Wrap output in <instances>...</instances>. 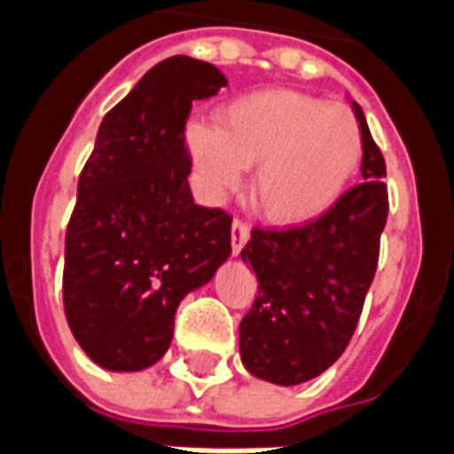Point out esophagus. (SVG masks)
Listing matches in <instances>:
<instances>
[{
	"label": "esophagus",
	"instance_id": "1",
	"mask_svg": "<svg viewBox=\"0 0 454 454\" xmlns=\"http://www.w3.org/2000/svg\"><path fill=\"white\" fill-rule=\"evenodd\" d=\"M247 240H250V228L245 226L243 221H233V226H231V247H233V254H240V250H243Z\"/></svg>",
	"mask_w": 454,
	"mask_h": 454
}]
</instances>
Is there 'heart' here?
<instances>
[{"label":"heart","instance_id":"heart-1","mask_svg":"<svg viewBox=\"0 0 454 454\" xmlns=\"http://www.w3.org/2000/svg\"><path fill=\"white\" fill-rule=\"evenodd\" d=\"M216 127L192 122L187 146L216 190L254 168L250 197L274 226H305L347 192L364 159V132L347 106L274 89L231 100Z\"/></svg>","mask_w":454,"mask_h":454}]
</instances>
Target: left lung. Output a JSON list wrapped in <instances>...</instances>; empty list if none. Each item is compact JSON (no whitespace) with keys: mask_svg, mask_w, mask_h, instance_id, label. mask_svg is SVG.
<instances>
[{"mask_svg":"<svg viewBox=\"0 0 454 454\" xmlns=\"http://www.w3.org/2000/svg\"><path fill=\"white\" fill-rule=\"evenodd\" d=\"M351 107L364 132V183L308 226L254 228L240 253L260 284L240 322V358L254 378L281 387L317 378L344 354L378 267L387 221L385 159L361 106Z\"/></svg>","mask_w":454,"mask_h":454,"instance_id":"left-lung-1","label":"left lung"}]
</instances>
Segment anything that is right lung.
<instances>
[{
	"label": "right lung",
	"mask_w": 454,
	"mask_h": 454,
	"mask_svg": "<svg viewBox=\"0 0 454 454\" xmlns=\"http://www.w3.org/2000/svg\"><path fill=\"white\" fill-rule=\"evenodd\" d=\"M176 55L144 74L98 127L65 240V315L93 364L137 372L166 354L184 295L231 254V216L194 204L184 120L226 86Z\"/></svg>",
	"instance_id": "obj_1"
}]
</instances>
